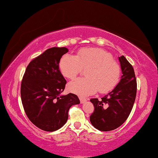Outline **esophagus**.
<instances>
[{
	"mask_svg": "<svg viewBox=\"0 0 158 158\" xmlns=\"http://www.w3.org/2000/svg\"><path fill=\"white\" fill-rule=\"evenodd\" d=\"M79 99H80V101H81V103H84L87 101V99H85V98H83V97H80Z\"/></svg>",
	"mask_w": 158,
	"mask_h": 158,
	"instance_id": "obj_1",
	"label": "esophagus"
}]
</instances>
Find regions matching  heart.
Segmentation results:
<instances>
[{
    "mask_svg": "<svg viewBox=\"0 0 158 158\" xmlns=\"http://www.w3.org/2000/svg\"><path fill=\"white\" fill-rule=\"evenodd\" d=\"M59 69L66 78H73L87 69L85 77H77L69 82V92L87 97L96 93H108L115 87L120 81L121 69L113 61L112 55L99 48H82L71 55H64L59 61Z\"/></svg>",
    "mask_w": 158,
    "mask_h": 158,
    "instance_id": "1",
    "label": "heart"
}]
</instances>
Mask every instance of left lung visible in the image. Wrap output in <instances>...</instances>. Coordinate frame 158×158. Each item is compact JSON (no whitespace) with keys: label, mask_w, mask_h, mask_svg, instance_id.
Masks as SVG:
<instances>
[{"label":"left lung","mask_w":158,"mask_h":158,"mask_svg":"<svg viewBox=\"0 0 158 158\" xmlns=\"http://www.w3.org/2000/svg\"><path fill=\"white\" fill-rule=\"evenodd\" d=\"M119 61L123 76L118 84L101 100L90 99L94 107L90 122L100 131H111L122 125L135 102L137 85L133 67L124 56H120Z\"/></svg>","instance_id":"1"}]
</instances>
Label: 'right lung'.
Wrapping results in <instances>:
<instances>
[{"label": "right lung", "mask_w": 158, "mask_h": 158, "mask_svg": "<svg viewBox=\"0 0 158 158\" xmlns=\"http://www.w3.org/2000/svg\"><path fill=\"white\" fill-rule=\"evenodd\" d=\"M66 48H52L28 64L21 84V98L31 122L40 130L54 131L62 127L69 118V110L79 104L77 95H60L66 81L59 69Z\"/></svg>", "instance_id": "obj_1"}]
</instances>
